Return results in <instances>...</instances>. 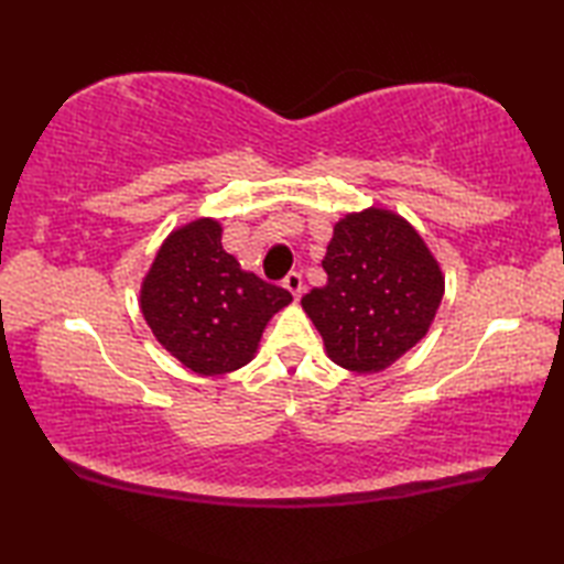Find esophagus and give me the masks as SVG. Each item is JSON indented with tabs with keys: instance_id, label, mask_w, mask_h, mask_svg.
Returning a JSON list of instances; mask_svg holds the SVG:
<instances>
[{
	"instance_id": "34e87169",
	"label": "esophagus",
	"mask_w": 564,
	"mask_h": 564,
	"mask_svg": "<svg viewBox=\"0 0 564 564\" xmlns=\"http://www.w3.org/2000/svg\"><path fill=\"white\" fill-rule=\"evenodd\" d=\"M283 285H285V289H289L295 297H301V293H303V289H305V283H303V273L291 271L289 275H285Z\"/></svg>"
}]
</instances>
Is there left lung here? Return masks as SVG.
<instances>
[{
  "instance_id": "obj_1",
  "label": "left lung",
  "mask_w": 564,
  "mask_h": 564,
  "mask_svg": "<svg viewBox=\"0 0 564 564\" xmlns=\"http://www.w3.org/2000/svg\"><path fill=\"white\" fill-rule=\"evenodd\" d=\"M322 269L327 285L301 303L332 361L356 373H378L410 351L443 297L436 259L390 210L368 208L334 225Z\"/></svg>"
}]
</instances>
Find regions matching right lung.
Returning <instances> with one entry per match:
<instances>
[{
    "label": "right lung",
    "mask_w": 564,
    "mask_h": 564,
    "mask_svg": "<svg viewBox=\"0 0 564 564\" xmlns=\"http://www.w3.org/2000/svg\"><path fill=\"white\" fill-rule=\"evenodd\" d=\"M220 237L223 227L210 218L172 232L140 291L154 337L200 376H223L249 364L271 315L293 301L281 285L242 271Z\"/></svg>",
    "instance_id": "obj_1"
}]
</instances>
